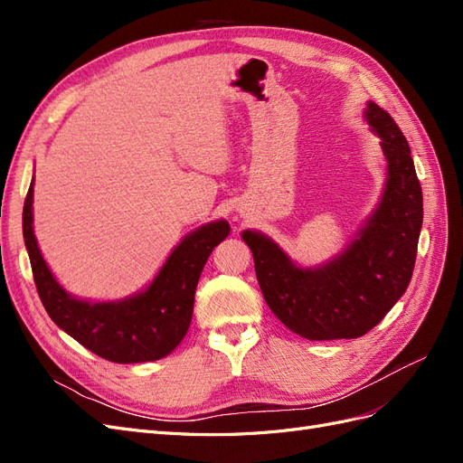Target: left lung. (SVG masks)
Wrapping results in <instances>:
<instances>
[{"mask_svg":"<svg viewBox=\"0 0 463 463\" xmlns=\"http://www.w3.org/2000/svg\"><path fill=\"white\" fill-rule=\"evenodd\" d=\"M363 118L381 138L386 160L383 197L340 255L299 266L269 235L241 233L270 311L307 340L359 338L381 322L410 286L423 193L403 133L383 108L367 102Z\"/></svg>","mask_w":463,"mask_h":463,"instance_id":"obj_1","label":"left lung"}]
</instances>
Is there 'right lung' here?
Instances as JSON below:
<instances>
[{"mask_svg":"<svg viewBox=\"0 0 463 463\" xmlns=\"http://www.w3.org/2000/svg\"><path fill=\"white\" fill-rule=\"evenodd\" d=\"M34 179L23 208V237L34 284L50 318L80 345L114 363H145L170 355L193 318L194 289L213 249L230 233L226 220L208 222L181 240L152 282L118 301L71 296L40 253L33 228Z\"/></svg>","mask_w":463,"mask_h":463,"instance_id":"1","label":"right lung"}]
</instances>
